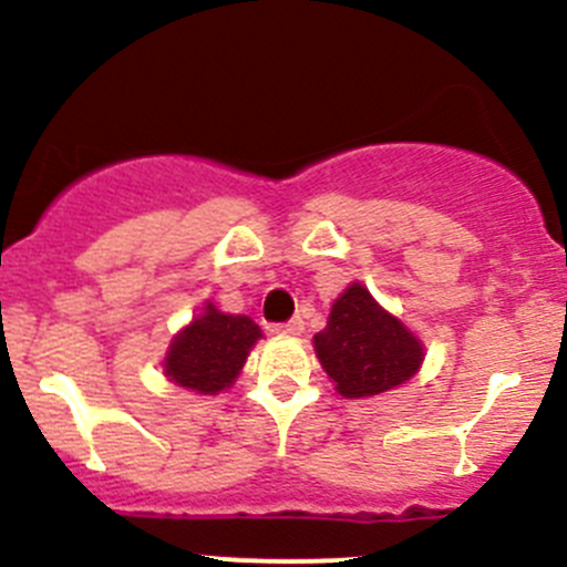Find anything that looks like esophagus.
I'll use <instances>...</instances> for the list:
<instances>
[{
	"label": "esophagus",
	"mask_w": 567,
	"mask_h": 567,
	"mask_svg": "<svg viewBox=\"0 0 567 567\" xmlns=\"http://www.w3.org/2000/svg\"><path fill=\"white\" fill-rule=\"evenodd\" d=\"M274 329H277L279 334H301L305 332V321H301V318H290V321L277 323Z\"/></svg>",
	"instance_id": "obj_1"
}]
</instances>
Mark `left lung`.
Instances as JSON below:
<instances>
[{
	"label": "left lung",
	"mask_w": 567,
	"mask_h": 567,
	"mask_svg": "<svg viewBox=\"0 0 567 567\" xmlns=\"http://www.w3.org/2000/svg\"><path fill=\"white\" fill-rule=\"evenodd\" d=\"M316 354L346 399L379 395L406 382L423 360L415 334L388 316L362 285H349L316 334Z\"/></svg>",
	"instance_id": "1"
}]
</instances>
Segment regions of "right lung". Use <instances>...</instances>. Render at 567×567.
I'll return each instance as SVG.
<instances>
[{"mask_svg": "<svg viewBox=\"0 0 567 567\" xmlns=\"http://www.w3.org/2000/svg\"><path fill=\"white\" fill-rule=\"evenodd\" d=\"M260 338V327L246 316H224L207 305L205 316L174 338L166 357V377L196 393L229 388L244 368L246 354Z\"/></svg>", "mask_w": 567, "mask_h": 567, "instance_id": "right-lung-1", "label": "right lung"}]
</instances>
